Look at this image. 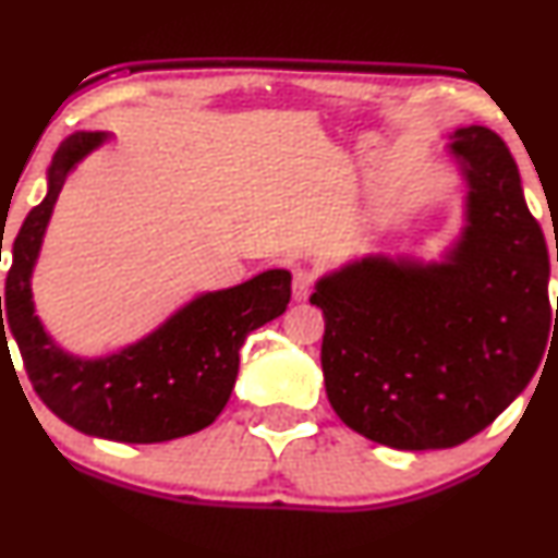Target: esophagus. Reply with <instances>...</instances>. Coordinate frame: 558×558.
Here are the masks:
<instances>
[{"mask_svg":"<svg viewBox=\"0 0 558 558\" xmlns=\"http://www.w3.org/2000/svg\"><path fill=\"white\" fill-rule=\"evenodd\" d=\"M291 288H293V299L304 301L308 293H312V288H314V275L308 272V270H304V267H299V270L293 272Z\"/></svg>","mask_w":558,"mask_h":558,"instance_id":"34e87169","label":"esophagus"}]
</instances>
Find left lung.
Here are the masks:
<instances>
[{"label":"left lung","instance_id":"1","mask_svg":"<svg viewBox=\"0 0 558 558\" xmlns=\"http://www.w3.org/2000/svg\"><path fill=\"white\" fill-rule=\"evenodd\" d=\"M449 147L468 181V226L447 259L377 254L312 293L325 314L330 405L353 432L395 449L458 447L483 432L546 351L551 267L514 158L499 134L475 124Z\"/></svg>","mask_w":558,"mask_h":558}]
</instances>
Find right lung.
<instances>
[{
    "instance_id": "right-lung-1",
    "label": "right lung",
    "mask_w": 558,
    "mask_h": 558,
    "mask_svg": "<svg viewBox=\"0 0 558 558\" xmlns=\"http://www.w3.org/2000/svg\"><path fill=\"white\" fill-rule=\"evenodd\" d=\"M106 137V132H75L53 153L49 192L12 244L0 296V343H7L4 330H10L33 389L64 424L98 439L153 445L194 434L218 418L236 381L239 348L252 330L286 312L291 272L267 270L226 291L203 293L140 343L104 359L64 353L36 317L31 275L66 177Z\"/></svg>"
}]
</instances>
